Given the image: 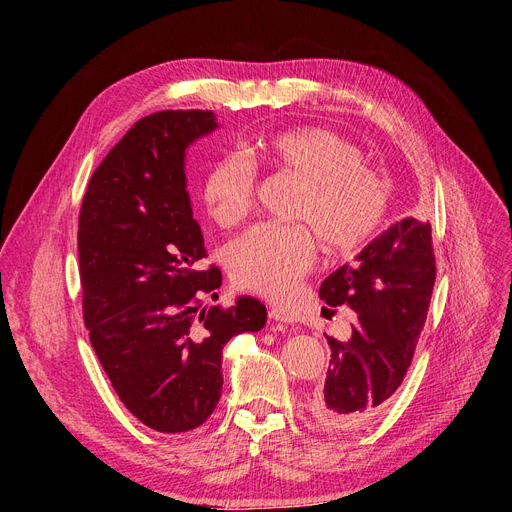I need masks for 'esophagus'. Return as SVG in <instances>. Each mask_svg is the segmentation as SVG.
Instances as JSON below:
<instances>
[{"mask_svg":"<svg viewBox=\"0 0 512 512\" xmlns=\"http://www.w3.org/2000/svg\"><path fill=\"white\" fill-rule=\"evenodd\" d=\"M270 317L274 321H280V324H297V321H299V313H294V311L284 309V307H272Z\"/></svg>","mask_w":512,"mask_h":512,"instance_id":"esophagus-1","label":"esophagus"}]
</instances>
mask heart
Listing matches in <instances>:
<instances>
[{
    "mask_svg": "<svg viewBox=\"0 0 512 512\" xmlns=\"http://www.w3.org/2000/svg\"><path fill=\"white\" fill-rule=\"evenodd\" d=\"M253 161L301 178L290 215L310 224L321 245L355 249L382 224L390 184L363 166V151L338 132L297 126L263 134L249 145ZM255 170L226 153L201 180V201L215 224L230 228L253 207ZM315 263L313 236L304 224H259L232 242L228 267L238 288L284 301Z\"/></svg>",
    "mask_w": 512,
    "mask_h": 512,
    "instance_id": "obj_1",
    "label": "heart"
}]
</instances>
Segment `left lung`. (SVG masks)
Returning <instances> with one entry per match:
<instances>
[{
    "instance_id": "left-lung-1",
    "label": "left lung",
    "mask_w": 512,
    "mask_h": 512,
    "mask_svg": "<svg viewBox=\"0 0 512 512\" xmlns=\"http://www.w3.org/2000/svg\"><path fill=\"white\" fill-rule=\"evenodd\" d=\"M436 282L432 226L392 224L319 288L330 307L355 311L348 340L328 336L332 359L311 415L328 429L353 432L378 417L413 361Z\"/></svg>"
}]
</instances>
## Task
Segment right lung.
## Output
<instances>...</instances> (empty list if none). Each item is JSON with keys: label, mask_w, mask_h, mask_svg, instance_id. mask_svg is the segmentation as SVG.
I'll use <instances>...</instances> for the list:
<instances>
[{"label": "right lung", "mask_w": 512, "mask_h": 512, "mask_svg": "<svg viewBox=\"0 0 512 512\" xmlns=\"http://www.w3.org/2000/svg\"><path fill=\"white\" fill-rule=\"evenodd\" d=\"M218 128L209 110L145 116L93 172L78 218L83 317L124 407L147 427H199L222 396V348L265 326V305L218 299L186 193L184 151Z\"/></svg>", "instance_id": "right-lung-1"}]
</instances>
